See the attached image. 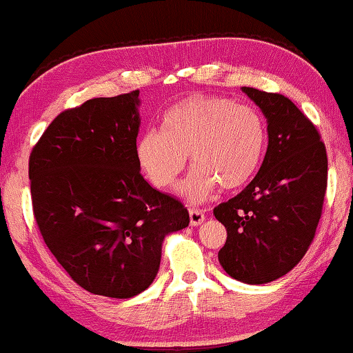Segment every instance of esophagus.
<instances>
[{
	"mask_svg": "<svg viewBox=\"0 0 353 353\" xmlns=\"http://www.w3.org/2000/svg\"><path fill=\"white\" fill-rule=\"evenodd\" d=\"M188 215H190V225H192V227H199V225H201L204 220H206V215H204L203 210H198V209H190Z\"/></svg>",
	"mask_w": 353,
	"mask_h": 353,
	"instance_id": "esophagus-1",
	"label": "esophagus"
}]
</instances>
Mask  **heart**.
Here are the masks:
<instances>
[{
    "instance_id": "1",
    "label": "heart",
    "mask_w": 353,
    "mask_h": 353,
    "mask_svg": "<svg viewBox=\"0 0 353 353\" xmlns=\"http://www.w3.org/2000/svg\"><path fill=\"white\" fill-rule=\"evenodd\" d=\"M265 123L254 108L214 94H190L163 115L161 130H145L136 143V159L145 177L168 188L187 165L192 171L177 185L190 203H203L219 185H245L265 154Z\"/></svg>"
}]
</instances>
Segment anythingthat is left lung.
Returning a JSON list of instances; mask_svg holds the SVG:
<instances>
[{
	"label": "left lung",
	"mask_w": 353,
	"mask_h": 353,
	"mask_svg": "<svg viewBox=\"0 0 353 353\" xmlns=\"http://www.w3.org/2000/svg\"><path fill=\"white\" fill-rule=\"evenodd\" d=\"M243 92L266 119V155L254 181L214 215L227 228L219 252L225 272L260 285L292 271L312 244L328 160L319 131L290 99L252 87Z\"/></svg>",
	"instance_id": "8db88e82"
}]
</instances>
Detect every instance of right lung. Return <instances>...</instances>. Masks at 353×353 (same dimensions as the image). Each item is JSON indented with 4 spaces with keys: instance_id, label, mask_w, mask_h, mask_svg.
<instances>
[{
    "instance_id": "1",
    "label": "right lung",
    "mask_w": 353,
    "mask_h": 353,
    "mask_svg": "<svg viewBox=\"0 0 353 353\" xmlns=\"http://www.w3.org/2000/svg\"><path fill=\"white\" fill-rule=\"evenodd\" d=\"M139 92L65 110L30 155L31 199L49 250L77 285L126 299L154 282L168 234L188 227L179 199L141 176Z\"/></svg>"
}]
</instances>
